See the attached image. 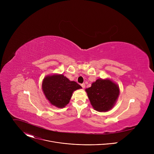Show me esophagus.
<instances>
[{
	"mask_svg": "<svg viewBox=\"0 0 154 154\" xmlns=\"http://www.w3.org/2000/svg\"><path fill=\"white\" fill-rule=\"evenodd\" d=\"M81 86H82V87L84 89L85 88V83H82V85H81Z\"/></svg>",
	"mask_w": 154,
	"mask_h": 154,
	"instance_id": "obj_1",
	"label": "esophagus"
}]
</instances>
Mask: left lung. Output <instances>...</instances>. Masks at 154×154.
Instances as JSON below:
<instances>
[{
	"label": "left lung",
	"instance_id": "obj_1",
	"mask_svg": "<svg viewBox=\"0 0 154 154\" xmlns=\"http://www.w3.org/2000/svg\"><path fill=\"white\" fill-rule=\"evenodd\" d=\"M85 91L93 108L99 112H106L112 109L120 92L118 84L109 79L96 80Z\"/></svg>",
	"mask_w": 154,
	"mask_h": 154
}]
</instances>
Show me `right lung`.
Here are the masks:
<instances>
[{
    "instance_id": "right-lung-1",
    "label": "right lung",
    "mask_w": 154,
    "mask_h": 154,
    "mask_svg": "<svg viewBox=\"0 0 154 154\" xmlns=\"http://www.w3.org/2000/svg\"><path fill=\"white\" fill-rule=\"evenodd\" d=\"M82 88L74 81L69 80L63 74L46 75L42 82V90L49 103L57 108L66 106L74 91Z\"/></svg>"
}]
</instances>
